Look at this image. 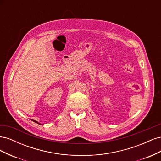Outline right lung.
I'll use <instances>...</instances> for the list:
<instances>
[{
    "mask_svg": "<svg viewBox=\"0 0 161 161\" xmlns=\"http://www.w3.org/2000/svg\"><path fill=\"white\" fill-rule=\"evenodd\" d=\"M33 121H34V122H36V123H37V124H39L38 122H37V121H35V120H33Z\"/></svg>",
    "mask_w": 161,
    "mask_h": 161,
    "instance_id": "obj_1",
    "label": "right lung"
}]
</instances>
